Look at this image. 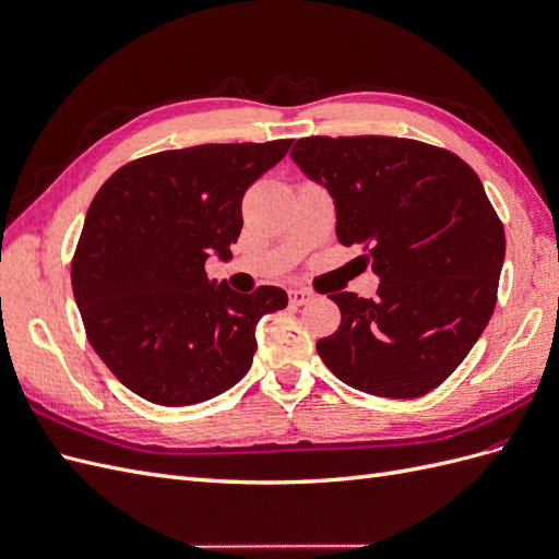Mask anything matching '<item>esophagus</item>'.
I'll return each mask as SVG.
<instances>
[{"instance_id":"34e87169","label":"esophagus","mask_w":559,"mask_h":559,"mask_svg":"<svg viewBox=\"0 0 559 559\" xmlns=\"http://www.w3.org/2000/svg\"><path fill=\"white\" fill-rule=\"evenodd\" d=\"M312 300V292L308 289H292L289 292V302L292 306H306V302Z\"/></svg>"}]
</instances>
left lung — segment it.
<instances>
[{
  "mask_svg": "<svg viewBox=\"0 0 559 559\" xmlns=\"http://www.w3.org/2000/svg\"><path fill=\"white\" fill-rule=\"evenodd\" d=\"M292 158L329 189L337 240L380 277L376 298L329 296L341 326L317 343L321 361L359 392L425 396L497 306L506 235L483 181L448 148L382 134L302 138Z\"/></svg>",
  "mask_w": 559,
  "mask_h": 559,
  "instance_id": "obj_1",
  "label": "left lung"
}]
</instances>
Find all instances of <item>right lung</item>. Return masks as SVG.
<instances>
[{"label": "right lung", "mask_w": 559, "mask_h": 559, "mask_svg": "<svg viewBox=\"0 0 559 559\" xmlns=\"http://www.w3.org/2000/svg\"><path fill=\"white\" fill-rule=\"evenodd\" d=\"M292 140L200 144L130 160L91 202L72 259V289L97 357L130 392L158 405L224 394L251 368L257 324L286 292L238 294L210 282L230 259L242 198Z\"/></svg>", "instance_id": "1"}]
</instances>
